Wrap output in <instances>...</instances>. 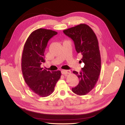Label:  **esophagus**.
I'll return each instance as SVG.
<instances>
[{"label": "esophagus", "instance_id": "1", "mask_svg": "<svg viewBox=\"0 0 125 125\" xmlns=\"http://www.w3.org/2000/svg\"><path fill=\"white\" fill-rule=\"evenodd\" d=\"M61 73L63 75H67L68 74H71V71H67V70H62L61 71Z\"/></svg>", "mask_w": 125, "mask_h": 125}]
</instances>
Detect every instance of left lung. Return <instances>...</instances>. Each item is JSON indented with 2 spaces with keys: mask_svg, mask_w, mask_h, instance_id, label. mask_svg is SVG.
Wrapping results in <instances>:
<instances>
[{
  "mask_svg": "<svg viewBox=\"0 0 125 125\" xmlns=\"http://www.w3.org/2000/svg\"><path fill=\"white\" fill-rule=\"evenodd\" d=\"M63 32L74 41L76 51L82 56L80 62L84 63L80 72H73L78 76L79 82L72 89L78 95H84L94 88L100 73L101 57L98 39L93 30L85 24L64 30Z\"/></svg>",
  "mask_w": 125,
  "mask_h": 125,
  "instance_id": "8db88e82",
  "label": "left lung"
}]
</instances>
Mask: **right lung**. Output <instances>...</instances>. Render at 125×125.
<instances>
[{
	"mask_svg": "<svg viewBox=\"0 0 125 125\" xmlns=\"http://www.w3.org/2000/svg\"><path fill=\"white\" fill-rule=\"evenodd\" d=\"M57 32L51 30L39 29L31 33L25 42L21 58V69L25 81L35 94L42 97L49 96L61 75L60 71H47L41 67L45 62L46 46Z\"/></svg>",
	"mask_w": 125,
	"mask_h": 125,
	"instance_id": "obj_1",
	"label": "right lung"
}]
</instances>
